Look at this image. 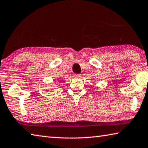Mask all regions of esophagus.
Segmentation results:
<instances>
[{
    "label": "esophagus",
    "instance_id": "34e87169",
    "mask_svg": "<svg viewBox=\"0 0 148 148\" xmlns=\"http://www.w3.org/2000/svg\"><path fill=\"white\" fill-rule=\"evenodd\" d=\"M74 77H76V78H81L82 75L81 74H75Z\"/></svg>",
    "mask_w": 148,
    "mask_h": 148
}]
</instances>
